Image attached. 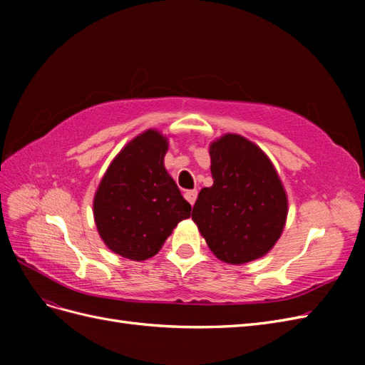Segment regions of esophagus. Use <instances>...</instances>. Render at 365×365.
<instances>
[{
    "mask_svg": "<svg viewBox=\"0 0 365 365\" xmlns=\"http://www.w3.org/2000/svg\"><path fill=\"white\" fill-rule=\"evenodd\" d=\"M184 196H185V200L190 202V205H193V204H195V201H196L197 192H196V190H187V192L184 193Z\"/></svg>",
    "mask_w": 365,
    "mask_h": 365,
    "instance_id": "esophagus-1",
    "label": "esophagus"
}]
</instances>
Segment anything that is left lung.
<instances>
[{
    "label": "left lung",
    "instance_id": "1",
    "mask_svg": "<svg viewBox=\"0 0 365 365\" xmlns=\"http://www.w3.org/2000/svg\"><path fill=\"white\" fill-rule=\"evenodd\" d=\"M213 185L197 195L192 219L215 256L244 264L268 254L288 217V195L256 143L224 134L210 143Z\"/></svg>",
    "mask_w": 365,
    "mask_h": 365
}]
</instances>
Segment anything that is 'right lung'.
<instances>
[{"label": "right lung", "instance_id": "obj_1", "mask_svg": "<svg viewBox=\"0 0 365 365\" xmlns=\"http://www.w3.org/2000/svg\"><path fill=\"white\" fill-rule=\"evenodd\" d=\"M168 149L169 138L160 130L141 132L117 153L97 187V231L121 257L141 262L155 256L173 228L190 217V204L164 168Z\"/></svg>", "mask_w": 365, "mask_h": 365}]
</instances>
